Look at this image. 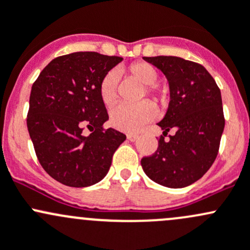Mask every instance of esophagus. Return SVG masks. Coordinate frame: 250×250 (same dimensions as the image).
<instances>
[{"instance_id": "1", "label": "esophagus", "mask_w": 250, "mask_h": 250, "mask_svg": "<svg viewBox=\"0 0 250 250\" xmlns=\"http://www.w3.org/2000/svg\"><path fill=\"white\" fill-rule=\"evenodd\" d=\"M137 138H138V136L137 135H133V133H128V135H127V140L131 141V142H135V141L137 140Z\"/></svg>"}]
</instances>
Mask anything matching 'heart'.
Segmentation results:
<instances>
[{"label": "heart", "instance_id": "obj_1", "mask_svg": "<svg viewBox=\"0 0 250 250\" xmlns=\"http://www.w3.org/2000/svg\"><path fill=\"white\" fill-rule=\"evenodd\" d=\"M128 74L138 83L146 85V91L156 97H164V91L153 85L158 79V72L146 62H136L128 67ZM118 73L115 71L108 72L104 77L100 86L101 99L106 106H112L117 101ZM156 115V109L151 102L143 101L137 104H119L110 112V124L115 128L126 132L138 131L144 124L153 120Z\"/></svg>", "mask_w": 250, "mask_h": 250}]
</instances>
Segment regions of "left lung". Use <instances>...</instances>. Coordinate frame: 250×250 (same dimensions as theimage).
Segmentation results:
<instances>
[{"label":"left lung","instance_id":"1","mask_svg":"<svg viewBox=\"0 0 250 250\" xmlns=\"http://www.w3.org/2000/svg\"><path fill=\"white\" fill-rule=\"evenodd\" d=\"M160 69L169 86V104L161 122L170 141L159 140L158 150L141 160L144 173L167 188H185L209 169L217 158L224 120L221 94L202 65L177 56L143 58Z\"/></svg>","mask_w":250,"mask_h":250}]
</instances>
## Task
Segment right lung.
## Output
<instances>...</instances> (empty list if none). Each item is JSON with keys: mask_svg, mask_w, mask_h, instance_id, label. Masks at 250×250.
Listing matches in <instances>:
<instances>
[{"mask_svg": "<svg viewBox=\"0 0 250 250\" xmlns=\"http://www.w3.org/2000/svg\"><path fill=\"white\" fill-rule=\"evenodd\" d=\"M123 58L77 51L54 59L33 83L27 130L40 164L55 181L74 188L106 177L126 136L104 130L108 113L100 94L104 77ZM92 133L83 135V126Z\"/></svg>", "mask_w": 250, "mask_h": 250, "instance_id": "obj_1", "label": "right lung"}]
</instances>
